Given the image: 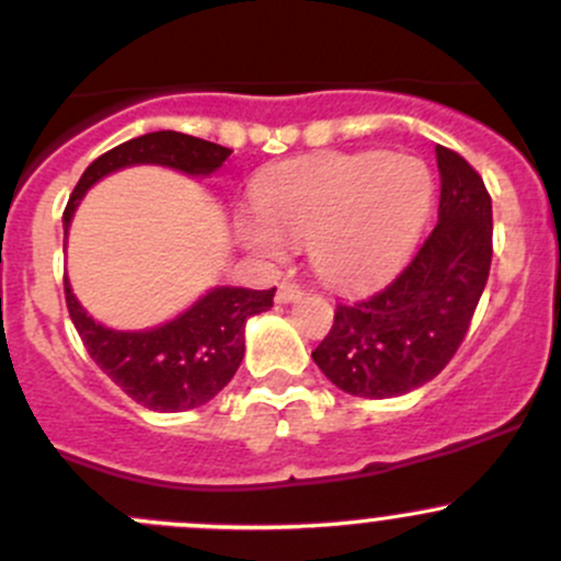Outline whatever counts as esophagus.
<instances>
[{
    "label": "esophagus",
    "instance_id": "esophagus-1",
    "mask_svg": "<svg viewBox=\"0 0 561 561\" xmlns=\"http://www.w3.org/2000/svg\"><path fill=\"white\" fill-rule=\"evenodd\" d=\"M304 296V290L298 285H293V282H279V287H276V301L279 304H290V301H298V298Z\"/></svg>",
    "mask_w": 561,
    "mask_h": 561
}]
</instances>
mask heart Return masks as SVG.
Here are the masks:
<instances>
[{
	"instance_id": "b5f03b06",
	"label": "heart",
	"mask_w": 561,
	"mask_h": 561,
	"mask_svg": "<svg viewBox=\"0 0 561 561\" xmlns=\"http://www.w3.org/2000/svg\"><path fill=\"white\" fill-rule=\"evenodd\" d=\"M434 181L407 154H320L279 165L260 181L241 219L249 247L276 257L285 241L309 244L331 285H366L401 263L421 236Z\"/></svg>"
}]
</instances>
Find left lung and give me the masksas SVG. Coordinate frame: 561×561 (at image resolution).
I'll return each mask as SVG.
<instances>
[{
  "label": "left lung",
  "mask_w": 561,
  "mask_h": 561,
  "mask_svg": "<svg viewBox=\"0 0 561 561\" xmlns=\"http://www.w3.org/2000/svg\"><path fill=\"white\" fill-rule=\"evenodd\" d=\"M439 219L404 268L364 298L336 304L312 350L344 393L390 399L426 386L461 347L494 254L491 195L480 173L437 146Z\"/></svg>",
  "instance_id": "1"
}]
</instances>
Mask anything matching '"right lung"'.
<instances>
[{
  "label": "right lung",
  "mask_w": 561,
  "mask_h": 561,
  "mask_svg": "<svg viewBox=\"0 0 561 561\" xmlns=\"http://www.w3.org/2000/svg\"><path fill=\"white\" fill-rule=\"evenodd\" d=\"M230 157L211 140L160 129L118 144L92 162L65 208V236L83 192L103 175L127 165H168L190 175H208ZM271 290L217 287L175 320L138 333L111 331L83 312L65 279L72 325L94 364L138 404L157 412H181L211 401L244 358V322L274 307Z\"/></svg>",
  "instance_id": "obj_1"
}]
</instances>
